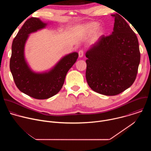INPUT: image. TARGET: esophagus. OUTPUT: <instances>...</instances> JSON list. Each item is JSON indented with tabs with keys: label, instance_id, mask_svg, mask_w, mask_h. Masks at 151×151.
Listing matches in <instances>:
<instances>
[{
	"label": "esophagus",
	"instance_id": "obj_1",
	"mask_svg": "<svg viewBox=\"0 0 151 151\" xmlns=\"http://www.w3.org/2000/svg\"><path fill=\"white\" fill-rule=\"evenodd\" d=\"M83 56V51H82V50H80L79 51V57H80V58H81V57H82Z\"/></svg>",
	"mask_w": 151,
	"mask_h": 151
}]
</instances>
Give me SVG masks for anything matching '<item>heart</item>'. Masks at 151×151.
<instances>
[{
	"instance_id": "heart-1",
	"label": "heart",
	"mask_w": 151,
	"mask_h": 151,
	"mask_svg": "<svg viewBox=\"0 0 151 151\" xmlns=\"http://www.w3.org/2000/svg\"><path fill=\"white\" fill-rule=\"evenodd\" d=\"M99 24L97 23H91L87 25L84 26L83 27V35H87V34H91L94 33L96 30L98 28ZM103 32V29H100L98 30L97 33L99 35H101Z\"/></svg>"
}]
</instances>
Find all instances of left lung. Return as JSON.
<instances>
[{"instance_id": "left-lung-1", "label": "left lung", "mask_w": 151, "mask_h": 151, "mask_svg": "<svg viewBox=\"0 0 151 151\" xmlns=\"http://www.w3.org/2000/svg\"><path fill=\"white\" fill-rule=\"evenodd\" d=\"M112 16V34L100 36L85 53L87 83L93 91L105 96H115L130 87L140 61L135 33L119 14Z\"/></svg>"}]
</instances>
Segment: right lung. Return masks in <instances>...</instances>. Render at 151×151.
<instances>
[{
  "label": "right lung",
  "mask_w": 151,
  "mask_h": 151,
  "mask_svg": "<svg viewBox=\"0 0 151 151\" xmlns=\"http://www.w3.org/2000/svg\"><path fill=\"white\" fill-rule=\"evenodd\" d=\"M48 23L39 18L28 19L13 40L9 67L17 88L36 99L50 98L61 89L69 70L76 61L78 53L73 52L62 57L49 70L36 72L27 62L24 48L29 35L46 27Z\"/></svg>",
  "instance_id": "add662e5"
}]
</instances>
